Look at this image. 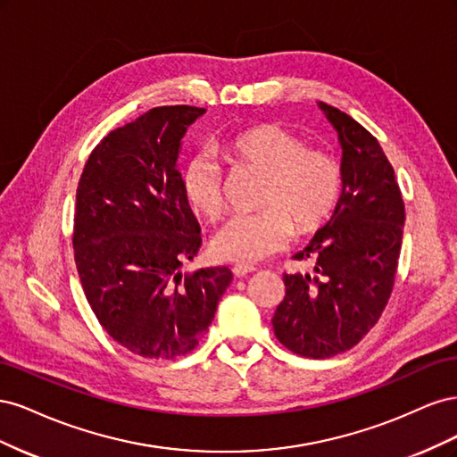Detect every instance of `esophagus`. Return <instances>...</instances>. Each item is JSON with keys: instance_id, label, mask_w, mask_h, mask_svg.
I'll list each match as a JSON object with an SVG mask.
<instances>
[{"instance_id": "esophagus-1", "label": "esophagus", "mask_w": 457, "mask_h": 457, "mask_svg": "<svg viewBox=\"0 0 457 457\" xmlns=\"http://www.w3.org/2000/svg\"><path fill=\"white\" fill-rule=\"evenodd\" d=\"M255 272V269L253 267H242V265H237L232 269V274L237 276V278H245L247 274H253Z\"/></svg>"}]
</instances>
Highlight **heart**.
I'll return each mask as SVG.
<instances>
[{"label": "heart", "instance_id": "b5f03b06", "mask_svg": "<svg viewBox=\"0 0 457 457\" xmlns=\"http://www.w3.org/2000/svg\"><path fill=\"white\" fill-rule=\"evenodd\" d=\"M232 163L265 177L257 213L234 215L212 238L217 259L255 265L284 250L294 234L322 228L337 210L343 192L339 162L324 150L307 148L295 133L276 123H257L220 143ZM185 202L195 213L213 219L223 207V177L207 154L190 158L181 173Z\"/></svg>", "mask_w": 457, "mask_h": 457}]
</instances>
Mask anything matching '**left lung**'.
Here are the masks:
<instances>
[{
  "mask_svg": "<svg viewBox=\"0 0 457 457\" xmlns=\"http://www.w3.org/2000/svg\"><path fill=\"white\" fill-rule=\"evenodd\" d=\"M318 108L343 150V192L334 215L299 253L316 261L314 272L284 274L286 297L272 328L292 353L329 358L353 349L391 297L404 202L376 137L334 106Z\"/></svg>",
  "mask_w": 457,
  "mask_h": 457,
  "instance_id": "obj_1",
  "label": "left lung"
}]
</instances>
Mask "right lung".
<instances>
[{"instance_id": "add662e5", "label": "right lung", "mask_w": 457, "mask_h": 457, "mask_svg": "<svg viewBox=\"0 0 457 457\" xmlns=\"http://www.w3.org/2000/svg\"><path fill=\"white\" fill-rule=\"evenodd\" d=\"M205 108L158 106L95 146L79 177L74 257L106 334L152 361L190 353L232 282L227 267L183 274L202 244L177 160Z\"/></svg>"}]
</instances>
